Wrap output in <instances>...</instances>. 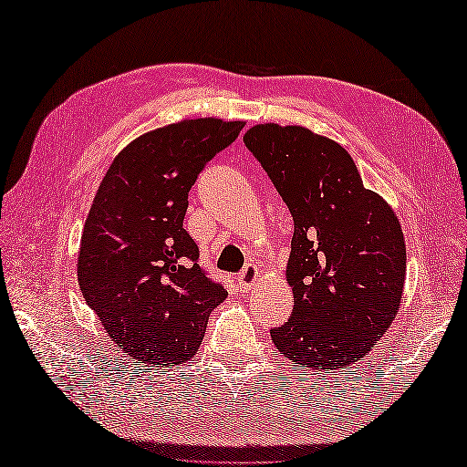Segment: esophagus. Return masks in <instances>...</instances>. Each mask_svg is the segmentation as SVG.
I'll return each instance as SVG.
<instances>
[{"label": "esophagus", "mask_w": 467, "mask_h": 467, "mask_svg": "<svg viewBox=\"0 0 467 467\" xmlns=\"http://www.w3.org/2000/svg\"><path fill=\"white\" fill-rule=\"evenodd\" d=\"M259 279H261L259 266H256V265H246L244 269L241 271V275H239L241 289H243V291H251L253 286H254L256 283H259Z\"/></svg>", "instance_id": "1"}]
</instances>
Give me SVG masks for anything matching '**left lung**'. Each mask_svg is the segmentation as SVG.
Wrapping results in <instances>:
<instances>
[{
    "mask_svg": "<svg viewBox=\"0 0 467 467\" xmlns=\"http://www.w3.org/2000/svg\"><path fill=\"white\" fill-rule=\"evenodd\" d=\"M244 144L289 206L291 319L271 339L301 369L363 359L400 311L405 241L398 216L363 186L349 152L303 126L256 124Z\"/></svg>",
    "mask_w": 467,
    "mask_h": 467,
    "instance_id": "obj_1",
    "label": "left lung"
}]
</instances>
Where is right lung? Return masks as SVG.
<instances>
[{"label":"right lung","mask_w":467,"mask_h":467,"mask_svg":"<svg viewBox=\"0 0 467 467\" xmlns=\"http://www.w3.org/2000/svg\"><path fill=\"white\" fill-rule=\"evenodd\" d=\"M244 122L196 118L138 136L114 158L88 213L78 283L108 337L150 367L191 359L226 299L182 228L188 192Z\"/></svg>","instance_id":"right-lung-1"}]
</instances>
